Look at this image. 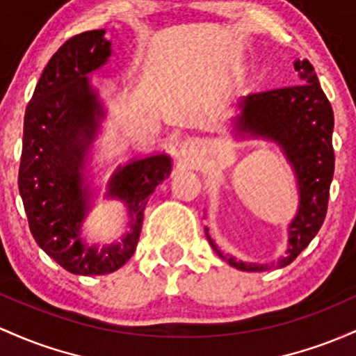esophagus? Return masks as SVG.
I'll use <instances>...</instances> for the list:
<instances>
[{
  "instance_id": "1",
  "label": "esophagus",
  "mask_w": 356,
  "mask_h": 356,
  "mask_svg": "<svg viewBox=\"0 0 356 356\" xmlns=\"http://www.w3.org/2000/svg\"><path fill=\"white\" fill-rule=\"evenodd\" d=\"M179 149H181V154L190 156V154H193L195 151H197V141H193V139H186L185 143H181Z\"/></svg>"
}]
</instances>
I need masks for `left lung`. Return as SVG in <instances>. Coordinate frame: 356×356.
<instances>
[{
    "instance_id": "1",
    "label": "left lung",
    "mask_w": 356,
    "mask_h": 356,
    "mask_svg": "<svg viewBox=\"0 0 356 356\" xmlns=\"http://www.w3.org/2000/svg\"><path fill=\"white\" fill-rule=\"evenodd\" d=\"M294 69L301 83L249 94L238 104L241 114L234 121L241 136L269 139L281 146L296 175L299 190L298 213L287 227L289 245L286 254L270 264H252L223 255L205 229L211 249L238 270L262 273L291 264L321 229L328 210L334 173L333 109L313 65L306 58L296 60Z\"/></svg>"
}]
</instances>
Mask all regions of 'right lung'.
<instances>
[{"mask_svg":"<svg viewBox=\"0 0 356 356\" xmlns=\"http://www.w3.org/2000/svg\"><path fill=\"white\" fill-rule=\"evenodd\" d=\"M104 33L92 30L75 35L49 60L26 106L18 173L33 238L57 264L81 275L114 273L129 261L149 195L171 171L168 154L119 166L106 197L126 203L129 232L119 243L102 249L82 241L81 227L90 209L82 168L104 115L87 75L111 57V42Z\"/></svg>","mask_w":356,"mask_h":356,"instance_id":"1","label":"right lung"}]
</instances>
